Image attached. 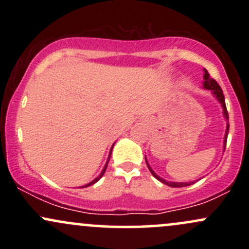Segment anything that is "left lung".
I'll list each match as a JSON object with an SVG mask.
<instances>
[{
	"label": "left lung",
	"instance_id": "left-lung-1",
	"mask_svg": "<svg viewBox=\"0 0 249 249\" xmlns=\"http://www.w3.org/2000/svg\"><path fill=\"white\" fill-rule=\"evenodd\" d=\"M204 72H205L204 73V88L207 89V90H212L214 96H215L216 98H218V101L221 103L222 107H224V116H225V118L228 121V112H227V108H226L225 96H224V93H222L221 88H220V85L218 84V83H216L215 79L212 78V77L210 76V73H208V71L206 69H204ZM228 130H230V124H227V131H226L225 142H227ZM146 164H147V161H146ZM147 167H148V170H150V172L152 173V176L154 177V178H157L159 180V181H161L162 184H166L171 187H184V186H190V185L193 184V182H171V181H166V180H164L162 178H160V177L157 176V174L152 171V168L148 166V164H147Z\"/></svg>",
	"mask_w": 249,
	"mask_h": 249
}]
</instances>
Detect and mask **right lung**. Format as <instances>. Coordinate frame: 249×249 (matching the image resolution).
I'll list each match as a JSON object with an SVG mask.
<instances>
[{
  "label": "right lung",
  "instance_id": "right-lung-1",
  "mask_svg": "<svg viewBox=\"0 0 249 249\" xmlns=\"http://www.w3.org/2000/svg\"><path fill=\"white\" fill-rule=\"evenodd\" d=\"M111 151H112V148H111ZM110 156H111V152H110ZM110 156H108V160H110ZM108 160L107 161V164H105V167H104V168H103L102 173H101V174H99V176H98V177H97V178H96L95 180H92V181H91V182H89V184H88V185H85V186H83V187H88V186H90V185H93V184H95V182H97V181H98V180H99V179H101V178H102V177H103V174H104V173H105V171H107V167Z\"/></svg>",
  "mask_w": 249,
  "mask_h": 249
}]
</instances>
